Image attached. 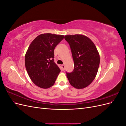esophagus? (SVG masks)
<instances>
[{"instance_id":"esophagus-1","label":"esophagus","mask_w":126,"mask_h":126,"mask_svg":"<svg viewBox=\"0 0 126 126\" xmlns=\"http://www.w3.org/2000/svg\"><path fill=\"white\" fill-rule=\"evenodd\" d=\"M62 68H63V69L64 70V64H62Z\"/></svg>"}]
</instances>
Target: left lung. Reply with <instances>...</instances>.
Wrapping results in <instances>:
<instances>
[{"instance_id":"left-lung-1","label":"left lung","mask_w":126,"mask_h":126,"mask_svg":"<svg viewBox=\"0 0 126 126\" xmlns=\"http://www.w3.org/2000/svg\"><path fill=\"white\" fill-rule=\"evenodd\" d=\"M74 63V70L67 73L70 84L76 89H83L93 81L100 63V56L96 46L89 38L76 34L67 35Z\"/></svg>"}]
</instances>
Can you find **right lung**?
Returning <instances> with one entry per match:
<instances>
[{
	"label": "right lung",
	"mask_w": 126,
	"mask_h": 126,
	"mask_svg": "<svg viewBox=\"0 0 126 126\" xmlns=\"http://www.w3.org/2000/svg\"><path fill=\"white\" fill-rule=\"evenodd\" d=\"M63 38L62 35L42 33L30 44L25 55V67L37 86L47 89L54 85L60 72L54 60V49Z\"/></svg>",
	"instance_id": "obj_1"
}]
</instances>
